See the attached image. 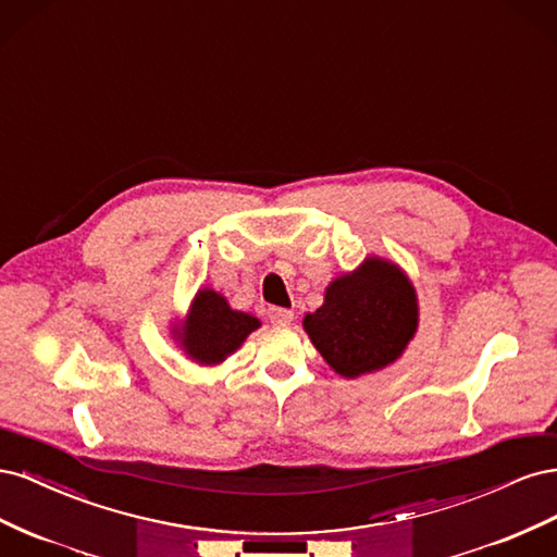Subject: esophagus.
Segmentation results:
<instances>
[{
	"instance_id": "obj_1",
	"label": "esophagus",
	"mask_w": 557,
	"mask_h": 557,
	"mask_svg": "<svg viewBox=\"0 0 557 557\" xmlns=\"http://www.w3.org/2000/svg\"><path fill=\"white\" fill-rule=\"evenodd\" d=\"M293 309H283V307H272L269 309V320H272L274 325H290L293 323Z\"/></svg>"
}]
</instances>
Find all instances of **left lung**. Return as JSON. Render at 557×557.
<instances>
[{
  "mask_svg": "<svg viewBox=\"0 0 557 557\" xmlns=\"http://www.w3.org/2000/svg\"><path fill=\"white\" fill-rule=\"evenodd\" d=\"M301 325L336 374L358 379L401 358L418 332V295L399 264L369 256L327 285Z\"/></svg>",
  "mask_w": 557,
  "mask_h": 557,
  "instance_id": "1",
  "label": "left lung"
}]
</instances>
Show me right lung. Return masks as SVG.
<instances>
[{"instance_id": "obj_1", "label": "right lung", "mask_w": 557, "mask_h": 557, "mask_svg": "<svg viewBox=\"0 0 557 557\" xmlns=\"http://www.w3.org/2000/svg\"><path fill=\"white\" fill-rule=\"evenodd\" d=\"M260 318L230 307L225 295L199 288L188 315L172 334L178 348L201 367H215L237 352L246 336L260 327Z\"/></svg>"}]
</instances>
